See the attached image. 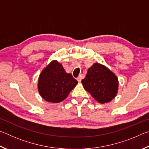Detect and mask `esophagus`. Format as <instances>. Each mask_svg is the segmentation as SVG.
Wrapping results in <instances>:
<instances>
[{
  "instance_id": "1",
  "label": "esophagus",
  "mask_w": 149,
  "mask_h": 149,
  "mask_svg": "<svg viewBox=\"0 0 149 149\" xmlns=\"http://www.w3.org/2000/svg\"><path fill=\"white\" fill-rule=\"evenodd\" d=\"M77 80L78 81V82L80 83L81 81V76H79L77 78Z\"/></svg>"
}]
</instances>
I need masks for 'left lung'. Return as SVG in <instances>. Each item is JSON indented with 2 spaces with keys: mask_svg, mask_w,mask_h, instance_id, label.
Here are the masks:
<instances>
[{
  "mask_svg": "<svg viewBox=\"0 0 149 149\" xmlns=\"http://www.w3.org/2000/svg\"><path fill=\"white\" fill-rule=\"evenodd\" d=\"M81 83L84 89L101 104L114 99L118 90V79L114 73L99 63L89 68Z\"/></svg>",
  "mask_w": 149,
  "mask_h": 149,
  "instance_id": "1",
  "label": "left lung"
}]
</instances>
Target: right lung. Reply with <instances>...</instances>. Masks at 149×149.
<instances>
[{
    "label": "right lung",
    "mask_w": 149,
    "mask_h": 149,
    "mask_svg": "<svg viewBox=\"0 0 149 149\" xmlns=\"http://www.w3.org/2000/svg\"><path fill=\"white\" fill-rule=\"evenodd\" d=\"M77 84V81L65 72L61 64L52 60L39 75L38 91L46 101L58 103L66 99Z\"/></svg>",
    "instance_id": "right-lung-1"
}]
</instances>
